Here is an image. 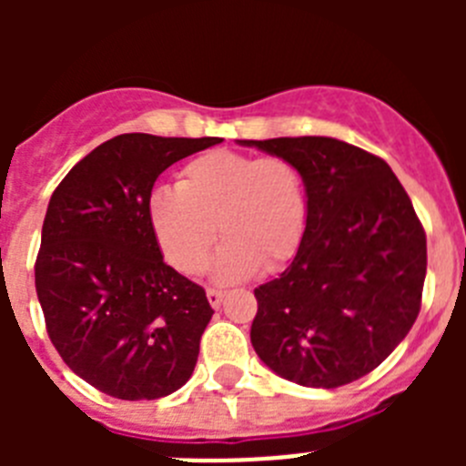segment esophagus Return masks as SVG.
<instances>
[{"label": "esophagus", "instance_id": "34e87169", "mask_svg": "<svg viewBox=\"0 0 466 466\" xmlns=\"http://www.w3.org/2000/svg\"><path fill=\"white\" fill-rule=\"evenodd\" d=\"M208 300L212 308H219L221 300H224V291L219 289H208Z\"/></svg>", "mask_w": 466, "mask_h": 466}]
</instances>
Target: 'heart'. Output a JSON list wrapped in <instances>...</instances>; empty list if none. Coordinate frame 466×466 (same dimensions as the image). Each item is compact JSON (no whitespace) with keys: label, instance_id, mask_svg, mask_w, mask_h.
Segmentation results:
<instances>
[{"label":"heart","instance_id":"1","mask_svg":"<svg viewBox=\"0 0 466 466\" xmlns=\"http://www.w3.org/2000/svg\"><path fill=\"white\" fill-rule=\"evenodd\" d=\"M160 252L184 275L208 268L217 282L278 270L296 254L306 230V187L299 167L279 156L217 149L184 166L177 188H156L147 203Z\"/></svg>","mask_w":466,"mask_h":466}]
</instances>
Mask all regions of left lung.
<instances>
[{"instance_id":"obj_1","label":"left lung","mask_w":466,"mask_h":466,"mask_svg":"<svg viewBox=\"0 0 466 466\" xmlns=\"http://www.w3.org/2000/svg\"><path fill=\"white\" fill-rule=\"evenodd\" d=\"M291 160L306 187V230L289 268L254 289L252 345L279 378L348 385L413 327L427 238L385 160L333 137L238 139Z\"/></svg>"}]
</instances>
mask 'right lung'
<instances>
[{
  "label": "right lung",
  "mask_w": 466,
  "mask_h": 466,
  "mask_svg": "<svg viewBox=\"0 0 466 466\" xmlns=\"http://www.w3.org/2000/svg\"><path fill=\"white\" fill-rule=\"evenodd\" d=\"M219 142L118 135L53 191L36 296L65 364L109 397H167L196 369L214 310L203 287L163 261L147 203L160 172Z\"/></svg>",
  "instance_id": "right-lung-1"
}]
</instances>
